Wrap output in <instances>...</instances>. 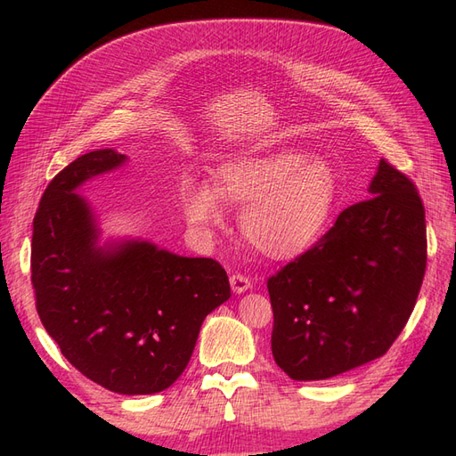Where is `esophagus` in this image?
<instances>
[{"label":"esophagus","instance_id":"obj_1","mask_svg":"<svg viewBox=\"0 0 456 456\" xmlns=\"http://www.w3.org/2000/svg\"><path fill=\"white\" fill-rule=\"evenodd\" d=\"M230 285H232V291L238 293V295L249 291V289L253 287L251 280L247 278V275H243V273H232L230 275Z\"/></svg>","mask_w":456,"mask_h":456}]
</instances>
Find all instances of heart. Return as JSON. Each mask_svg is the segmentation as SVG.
I'll use <instances>...</instances> for the list:
<instances>
[{"label":"heart","instance_id":"heart-1","mask_svg":"<svg viewBox=\"0 0 456 456\" xmlns=\"http://www.w3.org/2000/svg\"><path fill=\"white\" fill-rule=\"evenodd\" d=\"M223 200L247 205L241 232L255 249L272 258L306 251L325 228L337 200V173L323 158L295 150L236 158L216 173V188L186 178L183 207L190 223L220 226Z\"/></svg>","mask_w":456,"mask_h":456}]
</instances>
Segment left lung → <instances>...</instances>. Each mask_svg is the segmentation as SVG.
Returning a JSON list of instances; mask_svg holds the SVG:
<instances>
[{
  "label": "left lung",
  "mask_w": 456,
  "mask_h": 456,
  "mask_svg": "<svg viewBox=\"0 0 456 456\" xmlns=\"http://www.w3.org/2000/svg\"><path fill=\"white\" fill-rule=\"evenodd\" d=\"M369 191L268 278L272 354L293 380H325L377 360L417 305L426 270L419 190L380 159Z\"/></svg>",
  "instance_id": "1"
}]
</instances>
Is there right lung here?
Instances as JSON below:
<instances>
[{
  "instance_id": "1",
  "label": "right lung",
  "mask_w": 456,
  "mask_h": 456,
  "mask_svg": "<svg viewBox=\"0 0 456 456\" xmlns=\"http://www.w3.org/2000/svg\"><path fill=\"white\" fill-rule=\"evenodd\" d=\"M126 159L94 150L49 183L34 216L32 285L39 320L66 360L110 392L142 395L183 375L230 281L213 258L139 240L99 245L91 207L74 190Z\"/></svg>"
}]
</instances>
